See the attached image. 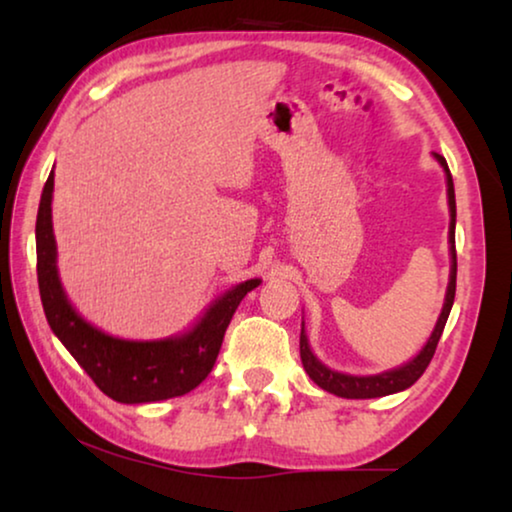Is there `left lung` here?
I'll list each match as a JSON object with an SVG mask.
<instances>
[{
  "instance_id": "obj_1",
  "label": "left lung",
  "mask_w": 512,
  "mask_h": 512,
  "mask_svg": "<svg viewBox=\"0 0 512 512\" xmlns=\"http://www.w3.org/2000/svg\"><path fill=\"white\" fill-rule=\"evenodd\" d=\"M436 160L443 165L445 177H447V205H450V256H452L450 284H447L443 312H440L438 324H436V328H433L431 338L426 340L422 352H419L412 361L403 363V366L387 370V373H380V375H345V373H338V370H331L328 366H324V363H321L317 356L312 354L310 342H307V333H305V321H303V328H300V361H303L305 373L312 377V382L319 384L324 391H331V394L340 396V398H380V396L396 394V391L412 387V384H415L419 377L424 375L426 366H429L433 354H436L438 340H440V335H443L447 317H450V310L454 303V291H457V249H454L457 202H454V184H452L450 167H447L445 158L438 156V153H436Z\"/></svg>"
}]
</instances>
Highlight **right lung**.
<instances>
[{"label":"right lung","mask_w":512,"mask_h":512,"mask_svg":"<svg viewBox=\"0 0 512 512\" xmlns=\"http://www.w3.org/2000/svg\"><path fill=\"white\" fill-rule=\"evenodd\" d=\"M51 202L53 172L48 174L37 214V277L48 326L69 354L100 391L118 403H156L198 387L212 373L237 305L261 279H247L216 298L184 335L146 342L114 338L88 324L67 300L58 277Z\"/></svg>","instance_id":"right-lung-1"}]
</instances>
